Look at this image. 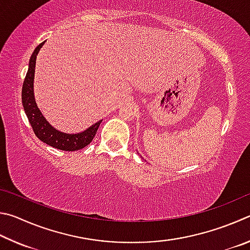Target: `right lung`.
Returning <instances> with one entry per match:
<instances>
[{
	"label": "right lung",
	"mask_w": 250,
	"mask_h": 250,
	"mask_svg": "<svg viewBox=\"0 0 250 250\" xmlns=\"http://www.w3.org/2000/svg\"><path fill=\"white\" fill-rule=\"evenodd\" d=\"M45 42L36 47L34 50L32 57L29 60L28 71L26 73L25 80L23 83V89H21V102L25 109L26 115L28 117L30 126L33 127V130L36 136L41 139L42 142L46 143L57 149L64 150V151H76L82 149L85 146L89 145L94 138L98 128L101 124L99 121L92 125L91 127L86 130L79 134H64L59 130L52 127V126L46 121L42 114L37 107V104L35 102L34 98V74H35V65H36V57L38 51L42 47Z\"/></svg>",
	"instance_id": "add662e5"
}]
</instances>
